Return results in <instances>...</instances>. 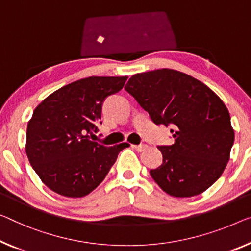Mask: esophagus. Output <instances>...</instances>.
Segmentation results:
<instances>
[{"mask_svg":"<svg viewBox=\"0 0 251 251\" xmlns=\"http://www.w3.org/2000/svg\"><path fill=\"white\" fill-rule=\"evenodd\" d=\"M132 147L136 150L137 152H143L148 149L147 144H140V145H132Z\"/></svg>","mask_w":251,"mask_h":251,"instance_id":"34e87169","label":"esophagus"}]
</instances>
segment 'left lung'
Returning <instances> with one entry per match:
<instances>
[{"instance_id": "obj_1", "label": "left lung", "mask_w": 251, "mask_h": 251, "mask_svg": "<svg viewBox=\"0 0 251 251\" xmlns=\"http://www.w3.org/2000/svg\"><path fill=\"white\" fill-rule=\"evenodd\" d=\"M125 90L154 124L173 127L174 144L158 147L162 164L150 170L163 192L196 196L221 177L234 132L229 110L207 85L179 71L161 69L135 74Z\"/></svg>"}]
</instances>
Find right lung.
Wrapping results in <instances>:
<instances>
[{
  "mask_svg": "<svg viewBox=\"0 0 251 251\" xmlns=\"http://www.w3.org/2000/svg\"><path fill=\"white\" fill-rule=\"evenodd\" d=\"M127 76L81 78L48 96L27 127L28 159L42 181L65 197H83L106 178L127 143L104 147L90 140L101 124L104 99L121 91Z\"/></svg>",
  "mask_w": 251,
  "mask_h": 251,
  "instance_id": "add662e5",
  "label": "right lung"
}]
</instances>
